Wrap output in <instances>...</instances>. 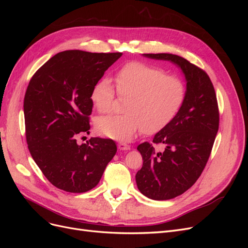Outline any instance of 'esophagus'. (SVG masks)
Listing matches in <instances>:
<instances>
[{
    "label": "esophagus",
    "mask_w": 248,
    "mask_h": 248,
    "mask_svg": "<svg viewBox=\"0 0 248 248\" xmlns=\"http://www.w3.org/2000/svg\"><path fill=\"white\" fill-rule=\"evenodd\" d=\"M118 148L120 150H122V151H128V150H130V146L125 144V142H119Z\"/></svg>",
    "instance_id": "34e87169"
}]
</instances>
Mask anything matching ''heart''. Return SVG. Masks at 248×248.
<instances>
[{"label": "heart", "mask_w": 248, "mask_h": 248, "mask_svg": "<svg viewBox=\"0 0 248 248\" xmlns=\"http://www.w3.org/2000/svg\"><path fill=\"white\" fill-rule=\"evenodd\" d=\"M117 92L128 96L124 115L96 120V130L109 139L127 141L139 130L152 134L168 126L177 116L185 99L184 82L162 69L142 62H129L115 74ZM90 98L100 112H108L114 103L115 89L103 78L93 86Z\"/></svg>", "instance_id": "obj_1"}]
</instances>
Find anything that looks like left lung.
Here are the masks:
<instances>
[{
  "label": "left lung",
  "mask_w": 248,
  "mask_h": 248,
  "mask_svg": "<svg viewBox=\"0 0 248 248\" xmlns=\"http://www.w3.org/2000/svg\"><path fill=\"white\" fill-rule=\"evenodd\" d=\"M142 56L175 64L186 80L181 108L153 139L154 144L164 146V151H155L148 141L138 147L144 160L136 175L139 190L151 200L167 201L189 189L206 167L218 131V107L214 87L204 70L177 55Z\"/></svg>",
  "instance_id": "8db88e82"
}]
</instances>
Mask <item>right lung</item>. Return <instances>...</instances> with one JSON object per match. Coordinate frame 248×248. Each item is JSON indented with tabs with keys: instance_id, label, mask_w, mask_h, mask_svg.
<instances>
[{
	"instance_id": "right-lung-1",
	"label": "right lung",
	"mask_w": 248,
	"mask_h": 248,
	"mask_svg": "<svg viewBox=\"0 0 248 248\" xmlns=\"http://www.w3.org/2000/svg\"><path fill=\"white\" fill-rule=\"evenodd\" d=\"M122 55L61 51L29 82L24 101L28 147L57 188L78 193L91 190L117 152L112 140L91 138L79 145L77 138L90 133L93 86Z\"/></svg>"
}]
</instances>
